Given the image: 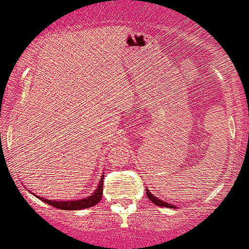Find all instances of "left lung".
<instances>
[{
	"label": "left lung",
	"mask_w": 249,
	"mask_h": 249,
	"mask_svg": "<svg viewBox=\"0 0 249 249\" xmlns=\"http://www.w3.org/2000/svg\"><path fill=\"white\" fill-rule=\"evenodd\" d=\"M146 191H147V192H146L147 197H148V198H149V201H151L152 203L156 204V206H159V207H168V208H174V206H171V204L166 203V202L160 201V199H158V198H157V197H154L153 195H152L151 192L148 191V190H146Z\"/></svg>",
	"instance_id": "1"
}]
</instances>
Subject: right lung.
<instances>
[{"instance_id": "right-lung-1", "label": "right lung", "mask_w": 249, "mask_h": 249, "mask_svg": "<svg viewBox=\"0 0 249 249\" xmlns=\"http://www.w3.org/2000/svg\"><path fill=\"white\" fill-rule=\"evenodd\" d=\"M103 178H105V175H102V180L98 183L97 190H96L91 196H89L88 198L76 199V201H50V199H45L40 197V199L45 202V203L54 207V208L63 209V211H78V209L90 208V207L96 206V204L102 199Z\"/></svg>"}]
</instances>
